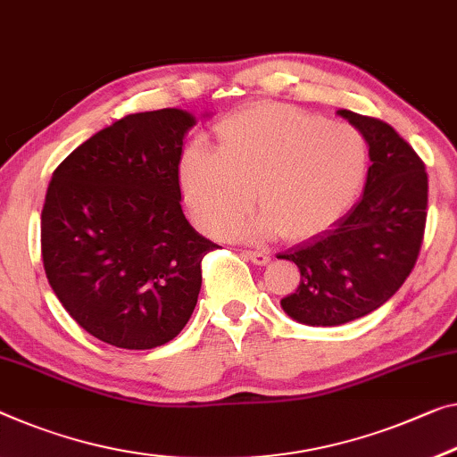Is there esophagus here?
Segmentation results:
<instances>
[{
	"label": "esophagus",
	"instance_id": "esophagus-1",
	"mask_svg": "<svg viewBox=\"0 0 457 457\" xmlns=\"http://www.w3.org/2000/svg\"><path fill=\"white\" fill-rule=\"evenodd\" d=\"M243 255L255 265H268L270 263V255H268V253H263V251H245Z\"/></svg>",
	"mask_w": 457,
	"mask_h": 457
}]
</instances>
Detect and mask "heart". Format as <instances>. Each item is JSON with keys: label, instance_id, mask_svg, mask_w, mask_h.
<instances>
[{"label": "heart", "instance_id": "1", "mask_svg": "<svg viewBox=\"0 0 457 457\" xmlns=\"http://www.w3.org/2000/svg\"><path fill=\"white\" fill-rule=\"evenodd\" d=\"M216 137L219 153L192 145L179 161L181 194L210 235L233 227L255 192L262 212L230 237L306 241L347 212L366 179L368 145L353 126L292 106L245 108Z\"/></svg>", "mask_w": 457, "mask_h": 457}]
</instances>
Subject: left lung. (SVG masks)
<instances>
[{"label": "left lung", "mask_w": 457, "mask_h": 457, "mask_svg": "<svg viewBox=\"0 0 457 457\" xmlns=\"http://www.w3.org/2000/svg\"><path fill=\"white\" fill-rule=\"evenodd\" d=\"M337 114L370 146L361 200L331 230L278 255L300 270L296 292L282 298V308L311 327L366 317L395 296L415 268L427 222L429 181L415 149L378 118Z\"/></svg>", "instance_id": "left-lung-1"}]
</instances>
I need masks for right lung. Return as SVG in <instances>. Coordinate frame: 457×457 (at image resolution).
Listing matches in <instances>:
<instances>
[{
    "instance_id": "1",
    "label": "right lung",
    "mask_w": 457,
    "mask_h": 457,
    "mask_svg": "<svg viewBox=\"0 0 457 457\" xmlns=\"http://www.w3.org/2000/svg\"><path fill=\"white\" fill-rule=\"evenodd\" d=\"M195 116L165 108L96 132L54 170L40 222L53 292L108 345L153 349L178 337L219 245L181 210L179 161Z\"/></svg>"
}]
</instances>
